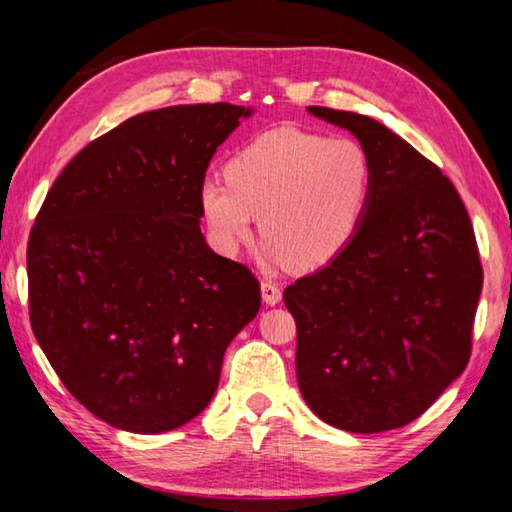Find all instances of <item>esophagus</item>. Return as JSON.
Listing matches in <instances>:
<instances>
[{
  "label": "esophagus",
  "instance_id": "34e87169",
  "mask_svg": "<svg viewBox=\"0 0 512 512\" xmlns=\"http://www.w3.org/2000/svg\"><path fill=\"white\" fill-rule=\"evenodd\" d=\"M262 298H264L266 305L273 307L282 300V291L275 282H262Z\"/></svg>",
  "mask_w": 512,
  "mask_h": 512
}]
</instances>
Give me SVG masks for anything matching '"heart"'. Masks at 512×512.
Listing matches in <instances>:
<instances>
[{
    "mask_svg": "<svg viewBox=\"0 0 512 512\" xmlns=\"http://www.w3.org/2000/svg\"><path fill=\"white\" fill-rule=\"evenodd\" d=\"M225 176L198 187L212 246L235 255L259 216L264 257L296 271L325 266L350 246L372 192V160L359 140L293 126L257 135Z\"/></svg>",
    "mask_w": 512,
    "mask_h": 512,
    "instance_id": "b5f03b06",
    "label": "heart"
}]
</instances>
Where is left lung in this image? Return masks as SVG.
<instances>
[{"label": "left lung", "instance_id": "obj_1", "mask_svg": "<svg viewBox=\"0 0 512 512\" xmlns=\"http://www.w3.org/2000/svg\"><path fill=\"white\" fill-rule=\"evenodd\" d=\"M307 110L366 146L372 192L350 246L284 289L300 393L336 429L404 427L470 361L483 287L474 228L452 180L400 135L357 112Z\"/></svg>", "mask_w": 512, "mask_h": 512}]
</instances>
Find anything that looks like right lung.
<instances>
[{"mask_svg": "<svg viewBox=\"0 0 512 512\" xmlns=\"http://www.w3.org/2000/svg\"><path fill=\"white\" fill-rule=\"evenodd\" d=\"M250 115L196 103L126 119L67 164L36 216L33 334L67 391L112 427L194 420L262 305L257 277L207 246L198 207L212 155Z\"/></svg>", "mask_w": 512, "mask_h": 512, "instance_id": "add662e5", "label": "right lung"}]
</instances>
